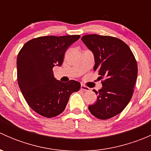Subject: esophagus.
Segmentation results:
<instances>
[{
    "instance_id": "obj_1",
    "label": "esophagus",
    "mask_w": 151,
    "mask_h": 151,
    "mask_svg": "<svg viewBox=\"0 0 151 151\" xmlns=\"http://www.w3.org/2000/svg\"><path fill=\"white\" fill-rule=\"evenodd\" d=\"M81 90L83 91H89L90 88L88 87L85 86L84 85H81Z\"/></svg>"
}]
</instances>
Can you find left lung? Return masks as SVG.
Segmentation results:
<instances>
[{"label": "left lung", "mask_w": 151, "mask_h": 151, "mask_svg": "<svg viewBox=\"0 0 151 151\" xmlns=\"http://www.w3.org/2000/svg\"><path fill=\"white\" fill-rule=\"evenodd\" d=\"M81 39L93 53V70L102 80V88L93 90L98 95L96 103L88 109L99 119H109L121 113L132 99L137 77V60L129 47L118 38L89 34Z\"/></svg>", "instance_id": "1"}]
</instances>
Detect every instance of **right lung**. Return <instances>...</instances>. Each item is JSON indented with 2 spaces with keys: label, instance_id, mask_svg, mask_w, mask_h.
I'll use <instances>...</instances> for the list:
<instances>
[{
  "label": "right lung",
  "instance_id": "right-lung-1",
  "mask_svg": "<svg viewBox=\"0 0 151 151\" xmlns=\"http://www.w3.org/2000/svg\"><path fill=\"white\" fill-rule=\"evenodd\" d=\"M80 35L46 36L28 41L17 59V81L25 101L36 113L53 118L64 111L71 94L80 89L75 80L61 83L53 75V67L60 66L66 49Z\"/></svg>",
  "mask_w": 151,
  "mask_h": 151
}]
</instances>
